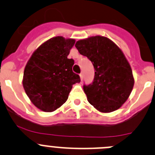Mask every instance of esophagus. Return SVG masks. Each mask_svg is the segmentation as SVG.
Returning <instances> with one entry per match:
<instances>
[{
  "label": "esophagus",
  "mask_w": 155,
  "mask_h": 155,
  "mask_svg": "<svg viewBox=\"0 0 155 155\" xmlns=\"http://www.w3.org/2000/svg\"><path fill=\"white\" fill-rule=\"evenodd\" d=\"M79 77H80L81 81H82V79H83V74H82V73H80V74H79Z\"/></svg>",
  "instance_id": "obj_1"
}]
</instances>
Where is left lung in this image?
<instances>
[{
    "label": "left lung",
    "instance_id": "8db88e82",
    "mask_svg": "<svg viewBox=\"0 0 155 155\" xmlns=\"http://www.w3.org/2000/svg\"><path fill=\"white\" fill-rule=\"evenodd\" d=\"M75 47L92 63V84L83 86L87 100L103 113L117 110L129 97L134 84L132 70L121 49L110 39L95 36L78 40Z\"/></svg>",
    "mask_w": 155,
    "mask_h": 155
}]
</instances>
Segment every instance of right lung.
Listing matches in <instances>:
<instances>
[{
	"label": "right lung",
	"mask_w": 155,
	"mask_h": 155,
	"mask_svg": "<svg viewBox=\"0 0 155 155\" xmlns=\"http://www.w3.org/2000/svg\"><path fill=\"white\" fill-rule=\"evenodd\" d=\"M74 39L61 36L42 43L25 66L23 86L31 102L40 110L51 112L66 102L73 85L80 82L73 72L74 60L68 59Z\"/></svg>",
	"instance_id": "right-lung-1"
}]
</instances>
